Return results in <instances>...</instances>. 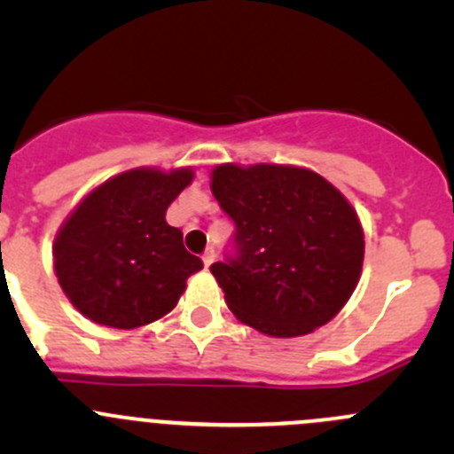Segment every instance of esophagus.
I'll return each instance as SVG.
<instances>
[{"label":"esophagus","mask_w":454,"mask_h":454,"mask_svg":"<svg viewBox=\"0 0 454 454\" xmlns=\"http://www.w3.org/2000/svg\"><path fill=\"white\" fill-rule=\"evenodd\" d=\"M201 261H204L206 268H210V263L215 261V248H206V253L201 254Z\"/></svg>","instance_id":"esophagus-1"}]
</instances>
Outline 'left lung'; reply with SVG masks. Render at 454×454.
<instances>
[{
	"mask_svg": "<svg viewBox=\"0 0 454 454\" xmlns=\"http://www.w3.org/2000/svg\"><path fill=\"white\" fill-rule=\"evenodd\" d=\"M210 191L235 223L210 272L237 318L292 338L340 312L364 259L363 226L340 191L318 173L278 164H222Z\"/></svg>",
	"mask_w": 454,
	"mask_h": 454,
	"instance_id": "left-lung-1",
	"label": "left lung"
}]
</instances>
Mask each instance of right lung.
Wrapping results in <instances>:
<instances>
[{
    "label": "right lung",
    "mask_w": 454,
    "mask_h": 454,
    "mask_svg": "<svg viewBox=\"0 0 454 454\" xmlns=\"http://www.w3.org/2000/svg\"><path fill=\"white\" fill-rule=\"evenodd\" d=\"M191 180L189 168H134L81 201L54 241L59 283L81 314L134 329L176 308L186 278L204 268L164 219Z\"/></svg>",
    "instance_id": "1"
}]
</instances>
